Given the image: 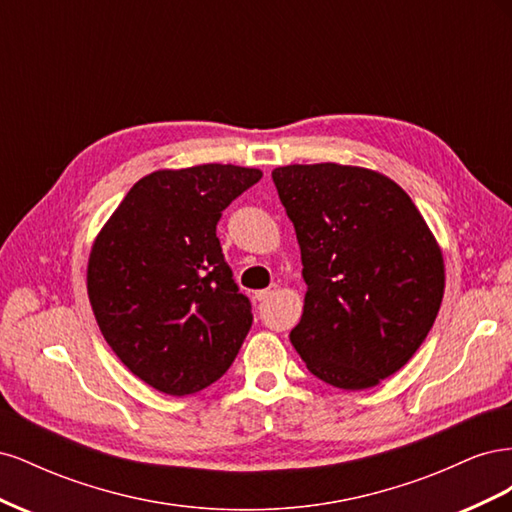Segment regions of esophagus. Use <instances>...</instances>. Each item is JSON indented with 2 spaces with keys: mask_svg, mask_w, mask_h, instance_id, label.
I'll use <instances>...</instances> for the list:
<instances>
[{
  "mask_svg": "<svg viewBox=\"0 0 512 512\" xmlns=\"http://www.w3.org/2000/svg\"><path fill=\"white\" fill-rule=\"evenodd\" d=\"M275 292H277V286L273 284L271 288H265V290H256V292H254V297H256L258 301H269Z\"/></svg>",
  "mask_w": 512,
  "mask_h": 512,
  "instance_id": "1",
  "label": "esophagus"
}]
</instances>
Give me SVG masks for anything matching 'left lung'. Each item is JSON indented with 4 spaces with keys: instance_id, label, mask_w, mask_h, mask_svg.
<instances>
[{
    "instance_id": "obj_1",
    "label": "left lung",
    "mask_w": 512,
    "mask_h": 512,
    "mask_svg": "<svg viewBox=\"0 0 512 512\" xmlns=\"http://www.w3.org/2000/svg\"><path fill=\"white\" fill-rule=\"evenodd\" d=\"M273 183L307 284L290 342L316 378L363 391L421 348L444 297L442 250L399 185L361 166L290 164Z\"/></svg>"
}]
</instances>
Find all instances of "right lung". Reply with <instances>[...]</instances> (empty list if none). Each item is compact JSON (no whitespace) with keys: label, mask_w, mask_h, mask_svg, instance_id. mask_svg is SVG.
Listing matches in <instances>:
<instances>
[{"label":"right lung","mask_w":512,"mask_h":512,"mask_svg":"<svg viewBox=\"0 0 512 512\" xmlns=\"http://www.w3.org/2000/svg\"><path fill=\"white\" fill-rule=\"evenodd\" d=\"M258 168L200 164L132 185L94 241L87 294L98 327L136 378L166 395L220 380L252 327L215 226Z\"/></svg>","instance_id":"add662e5"}]
</instances>
